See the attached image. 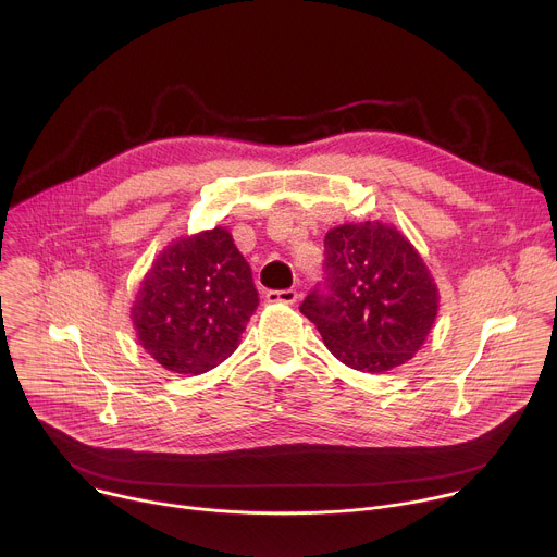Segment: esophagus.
<instances>
[{"label":"esophagus","instance_id":"obj_1","mask_svg":"<svg viewBox=\"0 0 557 557\" xmlns=\"http://www.w3.org/2000/svg\"><path fill=\"white\" fill-rule=\"evenodd\" d=\"M269 301H280V304H295L299 299V293L293 288H284V290H269L267 293Z\"/></svg>","mask_w":557,"mask_h":557}]
</instances>
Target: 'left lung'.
Instances as JSON below:
<instances>
[{
    "instance_id": "left-lung-1",
    "label": "left lung",
    "mask_w": 557,
    "mask_h": 557,
    "mask_svg": "<svg viewBox=\"0 0 557 557\" xmlns=\"http://www.w3.org/2000/svg\"><path fill=\"white\" fill-rule=\"evenodd\" d=\"M324 284L299 310L317 326L326 348L361 372H385L410 361L428 339L438 288L408 237L368 220L326 233Z\"/></svg>"
}]
</instances>
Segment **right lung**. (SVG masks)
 Listing matches in <instances>:
<instances>
[{"label": "right lung", "instance_id": "obj_1", "mask_svg": "<svg viewBox=\"0 0 557 557\" xmlns=\"http://www.w3.org/2000/svg\"><path fill=\"white\" fill-rule=\"evenodd\" d=\"M260 304L251 267L226 228L178 237L161 251L132 306L138 344L176 374H202L240 344Z\"/></svg>", "mask_w": 557, "mask_h": 557}]
</instances>
